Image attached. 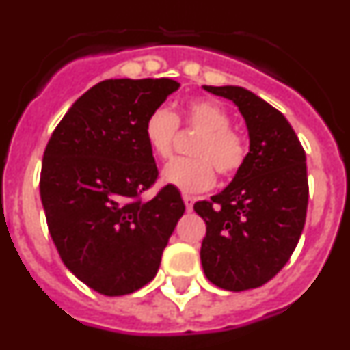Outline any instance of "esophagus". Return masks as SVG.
<instances>
[{
    "label": "esophagus",
    "mask_w": 350,
    "mask_h": 350,
    "mask_svg": "<svg viewBox=\"0 0 350 350\" xmlns=\"http://www.w3.org/2000/svg\"><path fill=\"white\" fill-rule=\"evenodd\" d=\"M184 203H185V210H187V212H191V210H193V205H194V198L193 196H189V194H184Z\"/></svg>",
    "instance_id": "34e87169"
}]
</instances>
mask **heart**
Returning <instances> with one entry per match:
<instances>
[{
  "instance_id": "1",
  "label": "heart",
  "mask_w": 350,
  "mask_h": 350,
  "mask_svg": "<svg viewBox=\"0 0 350 350\" xmlns=\"http://www.w3.org/2000/svg\"><path fill=\"white\" fill-rule=\"evenodd\" d=\"M184 120L200 131L193 145L191 159H173L163 170V182L185 194H196L215 184V170L222 175H233L242 168L247 157L243 137L231 128V117L215 101L194 100L184 108ZM178 119L166 107H157L148 113L144 135L154 156L166 159L172 154L177 135Z\"/></svg>"
}]
</instances>
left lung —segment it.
<instances>
[{
  "label": "left lung",
  "instance_id": "8db88e82",
  "mask_svg": "<svg viewBox=\"0 0 350 350\" xmlns=\"http://www.w3.org/2000/svg\"><path fill=\"white\" fill-rule=\"evenodd\" d=\"M233 101L249 131V154L210 202L194 203L206 224L202 265L226 291H247L279 273L301 237L308 205L307 157L286 117L238 85H203Z\"/></svg>",
  "mask_w": 350,
  "mask_h": 350
}]
</instances>
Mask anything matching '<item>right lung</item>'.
Masks as SVG:
<instances>
[{"label": "right lung", "mask_w": 350, "mask_h": 350, "mask_svg": "<svg viewBox=\"0 0 350 350\" xmlns=\"http://www.w3.org/2000/svg\"><path fill=\"white\" fill-rule=\"evenodd\" d=\"M178 88L172 79L96 83L45 148L40 196L49 231L68 270L100 295H129L150 282L184 215L170 185L140 200L157 178L145 120Z\"/></svg>", "instance_id": "right-lung-1"}]
</instances>
